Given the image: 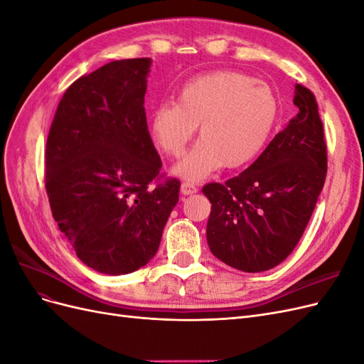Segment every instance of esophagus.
Masks as SVG:
<instances>
[{
  "label": "esophagus",
  "instance_id": "obj_1",
  "mask_svg": "<svg viewBox=\"0 0 364 364\" xmlns=\"http://www.w3.org/2000/svg\"><path fill=\"white\" fill-rule=\"evenodd\" d=\"M197 185L194 183V182H190V181H185V182H182V185H181V191L185 194V196H190V194H194V193H197Z\"/></svg>",
  "mask_w": 364,
  "mask_h": 364
}]
</instances>
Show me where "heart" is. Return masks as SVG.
Listing matches in <instances>:
<instances>
[{"label": "heart", "mask_w": 364, "mask_h": 364, "mask_svg": "<svg viewBox=\"0 0 364 364\" xmlns=\"http://www.w3.org/2000/svg\"><path fill=\"white\" fill-rule=\"evenodd\" d=\"M278 118V100L262 82L237 71H214L186 82L178 103H162L151 115L155 144L179 156L200 126V141L176 165V174L197 181L218 170H235L255 159Z\"/></svg>", "instance_id": "heart-1"}]
</instances>
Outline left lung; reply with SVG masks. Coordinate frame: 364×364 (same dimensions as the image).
Listing matches in <instances>:
<instances>
[{
    "instance_id": "8db88e82",
    "label": "left lung",
    "mask_w": 364,
    "mask_h": 364,
    "mask_svg": "<svg viewBox=\"0 0 364 364\" xmlns=\"http://www.w3.org/2000/svg\"><path fill=\"white\" fill-rule=\"evenodd\" d=\"M293 103L299 112L249 168L202 188L211 202L209 249L241 272H266L290 255L323 188L328 155L316 97L296 85Z\"/></svg>"
}]
</instances>
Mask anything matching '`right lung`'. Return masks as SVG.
I'll list each match as a JSON object with an SVG mask.
<instances>
[{"label": "right lung", "mask_w": 364, "mask_h": 364, "mask_svg": "<svg viewBox=\"0 0 364 364\" xmlns=\"http://www.w3.org/2000/svg\"><path fill=\"white\" fill-rule=\"evenodd\" d=\"M149 58L114 60L60 98L46 149L51 213L75 255L106 274L155 257L181 181L161 174L144 95Z\"/></svg>", "instance_id": "add662e5"}]
</instances>
